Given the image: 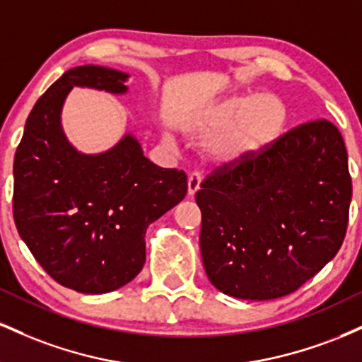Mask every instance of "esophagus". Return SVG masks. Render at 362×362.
Listing matches in <instances>:
<instances>
[{"label": "esophagus", "mask_w": 362, "mask_h": 362, "mask_svg": "<svg viewBox=\"0 0 362 362\" xmlns=\"http://www.w3.org/2000/svg\"><path fill=\"white\" fill-rule=\"evenodd\" d=\"M199 189H201V177H199L197 173H192V175L189 177V180H187V195H189V197H194V195L199 192Z\"/></svg>", "instance_id": "1"}]
</instances>
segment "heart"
I'll return each instance as SVG.
<instances>
[{"instance_id": "1", "label": "heart", "mask_w": 362, "mask_h": 362, "mask_svg": "<svg viewBox=\"0 0 362 362\" xmlns=\"http://www.w3.org/2000/svg\"><path fill=\"white\" fill-rule=\"evenodd\" d=\"M288 109L276 93H235L206 103L180 127L185 136L206 139L202 156L214 168H235L260 156L281 138ZM163 139L172 143L170 132Z\"/></svg>"}]
</instances>
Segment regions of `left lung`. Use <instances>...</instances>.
<instances>
[{
	"instance_id": "left-lung-1",
	"label": "left lung",
	"mask_w": 362,
	"mask_h": 362,
	"mask_svg": "<svg viewBox=\"0 0 362 362\" xmlns=\"http://www.w3.org/2000/svg\"><path fill=\"white\" fill-rule=\"evenodd\" d=\"M352 182L339 129L313 120L260 156L202 182L201 255L228 296L267 301L296 291L335 257Z\"/></svg>"
}]
</instances>
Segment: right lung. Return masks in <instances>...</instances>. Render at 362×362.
Here are the masks:
<instances>
[{"mask_svg":"<svg viewBox=\"0 0 362 362\" xmlns=\"http://www.w3.org/2000/svg\"><path fill=\"white\" fill-rule=\"evenodd\" d=\"M127 80L93 64L66 71L37 100L16 148V230L54 281L83 294L134 279L148 226L187 194L185 173L151 163L131 131L100 153H83L66 136L62 107L74 86L126 95Z\"/></svg>","mask_w":362,"mask_h":362,"instance_id":"add662e5","label":"right lung"}]
</instances>
